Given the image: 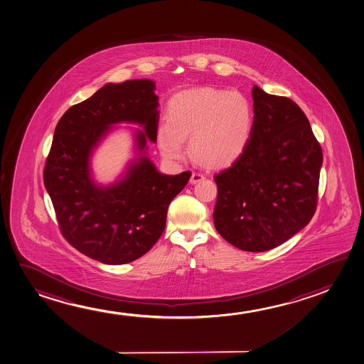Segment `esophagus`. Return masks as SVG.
<instances>
[{"instance_id": "1", "label": "esophagus", "mask_w": 364, "mask_h": 364, "mask_svg": "<svg viewBox=\"0 0 364 364\" xmlns=\"http://www.w3.org/2000/svg\"><path fill=\"white\" fill-rule=\"evenodd\" d=\"M204 179H205V176L200 174V173H193V174H191V178H190V184H196V183H199V181Z\"/></svg>"}]
</instances>
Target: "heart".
Returning a JSON list of instances; mask_svg holds the SVG:
<instances>
[{
  "instance_id": "obj_1",
  "label": "heart",
  "mask_w": 364,
  "mask_h": 364,
  "mask_svg": "<svg viewBox=\"0 0 364 364\" xmlns=\"http://www.w3.org/2000/svg\"><path fill=\"white\" fill-rule=\"evenodd\" d=\"M253 127V107L240 92L199 87L170 100L168 122L158 130L160 151L168 160L185 156V139L196 161L225 168L242 156Z\"/></svg>"
}]
</instances>
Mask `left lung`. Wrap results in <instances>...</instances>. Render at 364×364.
Returning <instances> with one entry per match:
<instances>
[{
  "label": "left lung",
  "mask_w": 364,
  "mask_h": 364,
  "mask_svg": "<svg viewBox=\"0 0 364 364\" xmlns=\"http://www.w3.org/2000/svg\"><path fill=\"white\" fill-rule=\"evenodd\" d=\"M248 146L215 175L218 232L245 252H267L301 232L316 213L323 154L294 101L254 85Z\"/></svg>",
  "instance_id": "obj_1"
}]
</instances>
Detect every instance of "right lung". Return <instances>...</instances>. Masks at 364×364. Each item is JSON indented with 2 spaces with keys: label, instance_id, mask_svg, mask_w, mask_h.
<instances>
[{
  "label": "right lung",
  "instance_id": "add662e5",
  "mask_svg": "<svg viewBox=\"0 0 364 364\" xmlns=\"http://www.w3.org/2000/svg\"><path fill=\"white\" fill-rule=\"evenodd\" d=\"M158 107L153 80L110 82L71 106L55 129L43 184L65 239L100 263H130L148 253L165 229L168 204L191 176L161 174L149 159ZM122 122L143 127L134 132L137 158L112 185L100 186L92 178L90 156Z\"/></svg>",
  "mask_w": 364,
  "mask_h": 364
}]
</instances>
